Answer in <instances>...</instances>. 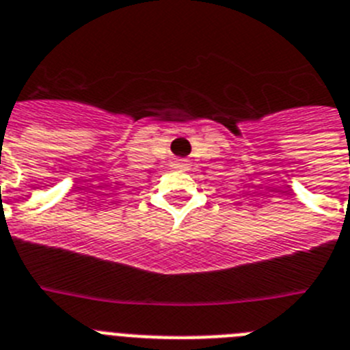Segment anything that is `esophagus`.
I'll use <instances>...</instances> for the list:
<instances>
[{
    "mask_svg": "<svg viewBox=\"0 0 350 350\" xmlns=\"http://www.w3.org/2000/svg\"><path fill=\"white\" fill-rule=\"evenodd\" d=\"M173 168L175 170H180V172H186V170H189V161L187 159H177L175 163L172 164Z\"/></svg>",
    "mask_w": 350,
    "mask_h": 350,
    "instance_id": "1",
    "label": "esophagus"
}]
</instances>
